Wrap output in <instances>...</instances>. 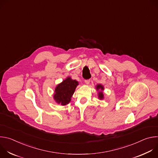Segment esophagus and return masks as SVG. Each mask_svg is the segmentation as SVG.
<instances>
[{
    "label": "esophagus",
    "instance_id": "obj_1",
    "mask_svg": "<svg viewBox=\"0 0 158 158\" xmlns=\"http://www.w3.org/2000/svg\"><path fill=\"white\" fill-rule=\"evenodd\" d=\"M85 84H87V85H88L89 83H90V80L89 79H87V80H85Z\"/></svg>",
    "mask_w": 158,
    "mask_h": 158
}]
</instances>
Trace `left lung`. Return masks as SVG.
Returning <instances> with one entry per match:
<instances>
[{"label":"left lung","instance_id":"8db88e82","mask_svg":"<svg viewBox=\"0 0 158 158\" xmlns=\"http://www.w3.org/2000/svg\"><path fill=\"white\" fill-rule=\"evenodd\" d=\"M96 89L97 91H98V98L99 100L104 99V94H103V91L104 90V87L102 84H97L96 85Z\"/></svg>","mask_w":158,"mask_h":158}]
</instances>
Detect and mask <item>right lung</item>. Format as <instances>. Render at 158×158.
<instances>
[{
  "instance_id": "add662e5",
  "label": "right lung",
  "mask_w": 158,
  "mask_h": 158,
  "mask_svg": "<svg viewBox=\"0 0 158 158\" xmlns=\"http://www.w3.org/2000/svg\"><path fill=\"white\" fill-rule=\"evenodd\" d=\"M78 85V81L72 79L71 77H67L56 87L53 96L54 101L62 106L68 104Z\"/></svg>"
}]
</instances>
